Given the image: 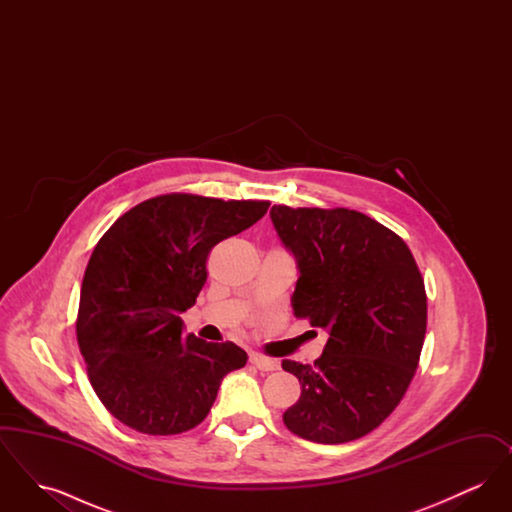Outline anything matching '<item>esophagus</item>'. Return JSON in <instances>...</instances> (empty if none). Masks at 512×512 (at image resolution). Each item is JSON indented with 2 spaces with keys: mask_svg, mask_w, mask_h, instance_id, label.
<instances>
[{
  "mask_svg": "<svg viewBox=\"0 0 512 512\" xmlns=\"http://www.w3.org/2000/svg\"><path fill=\"white\" fill-rule=\"evenodd\" d=\"M249 361H251V365L257 366V368L263 370V372H272V370H278V368H280V363H278L276 359H268V357L259 355V353H251V355H249Z\"/></svg>",
  "mask_w": 512,
  "mask_h": 512,
  "instance_id": "obj_1",
  "label": "esophagus"
}]
</instances>
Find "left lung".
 I'll list each match as a JSON object with an SVG mask.
<instances>
[{"instance_id": "left-lung-1", "label": "left lung", "mask_w": 512, "mask_h": 512, "mask_svg": "<svg viewBox=\"0 0 512 512\" xmlns=\"http://www.w3.org/2000/svg\"><path fill=\"white\" fill-rule=\"evenodd\" d=\"M270 220L299 270L295 317L324 328L315 365L282 361L301 384L284 424L315 443L378 428L413 380L426 334V292L407 244L351 209L274 205Z\"/></svg>"}]
</instances>
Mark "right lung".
<instances>
[{
  "mask_svg": "<svg viewBox=\"0 0 512 512\" xmlns=\"http://www.w3.org/2000/svg\"><path fill=\"white\" fill-rule=\"evenodd\" d=\"M268 201L151 197L103 234L84 272L78 347L99 401L149 436L192 430L222 378L247 363L232 341L184 336L180 315L207 280V255L265 217Z\"/></svg>",
  "mask_w": 512,
  "mask_h": 512,
  "instance_id": "1",
  "label": "right lung"
}]
</instances>
